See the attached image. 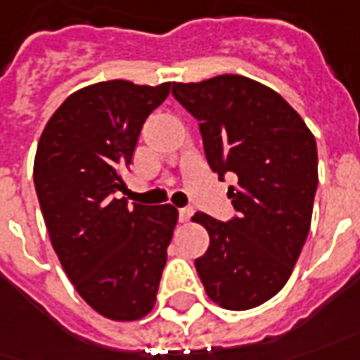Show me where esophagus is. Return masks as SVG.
<instances>
[{"label": "esophagus", "instance_id": "obj_1", "mask_svg": "<svg viewBox=\"0 0 360 360\" xmlns=\"http://www.w3.org/2000/svg\"><path fill=\"white\" fill-rule=\"evenodd\" d=\"M193 217V209H179V221L187 222Z\"/></svg>", "mask_w": 360, "mask_h": 360}]
</instances>
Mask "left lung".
<instances>
[{"label": "left lung", "instance_id": "1", "mask_svg": "<svg viewBox=\"0 0 360 360\" xmlns=\"http://www.w3.org/2000/svg\"><path fill=\"white\" fill-rule=\"evenodd\" d=\"M173 96L199 122L211 169L238 177L226 193L238 217H193L211 238L197 274L217 305L258 307L290 280L309 234L319 181L314 134L276 90L240 75L173 82Z\"/></svg>", "mask_w": 360, "mask_h": 360}]
</instances>
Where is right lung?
<instances>
[{
    "mask_svg": "<svg viewBox=\"0 0 360 360\" xmlns=\"http://www.w3.org/2000/svg\"><path fill=\"white\" fill-rule=\"evenodd\" d=\"M158 86L106 80L72 92L46 122L33 181L51 244L80 297L112 321L153 309L179 212L112 193L129 167L143 122L169 96Z\"/></svg>",
    "mask_w": 360,
    "mask_h": 360,
    "instance_id": "right-lung-1",
    "label": "right lung"
}]
</instances>
